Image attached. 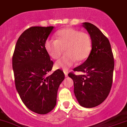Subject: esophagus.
<instances>
[{
  "instance_id": "34e87169",
  "label": "esophagus",
  "mask_w": 127,
  "mask_h": 127,
  "mask_svg": "<svg viewBox=\"0 0 127 127\" xmlns=\"http://www.w3.org/2000/svg\"><path fill=\"white\" fill-rule=\"evenodd\" d=\"M64 74H65V76L67 77L68 76V71H67V70H64Z\"/></svg>"
}]
</instances>
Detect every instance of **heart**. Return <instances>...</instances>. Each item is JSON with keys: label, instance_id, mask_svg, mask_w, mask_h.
<instances>
[{"label": "heart", "instance_id": "obj_1", "mask_svg": "<svg viewBox=\"0 0 127 127\" xmlns=\"http://www.w3.org/2000/svg\"><path fill=\"white\" fill-rule=\"evenodd\" d=\"M56 39H48L45 44L48 54L54 60L65 55L55 64L56 68L67 70L75 61H84L89 57L92 50V41L86 32L74 28H65L56 33Z\"/></svg>", "mask_w": 127, "mask_h": 127}]
</instances>
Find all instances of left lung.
Wrapping results in <instances>:
<instances>
[{
  "instance_id": "1",
  "label": "left lung",
  "mask_w": 127,
  "mask_h": 127,
  "mask_svg": "<svg viewBox=\"0 0 127 127\" xmlns=\"http://www.w3.org/2000/svg\"><path fill=\"white\" fill-rule=\"evenodd\" d=\"M92 41L90 55L74 71L82 75L69 73L74 81V95L81 106L93 108L101 104L108 96L113 82L114 59L108 39L96 26L82 23Z\"/></svg>"
}]
</instances>
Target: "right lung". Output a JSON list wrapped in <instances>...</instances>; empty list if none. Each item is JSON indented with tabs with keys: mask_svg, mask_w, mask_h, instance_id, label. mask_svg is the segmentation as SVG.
Instances as JSON below:
<instances>
[{
	"mask_svg": "<svg viewBox=\"0 0 127 127\" xmlns=\"http://www.w3.org/2000/svg\"><path fill=\"white\" fill-rule=\"evenodd\" d=\"M54 26H34L17 41L12 69L17 91L29 110L41 115L50 112L57 103L59 86L65 78L61 70L49 74L53 62L45 44Z\"/></svg>",
	"mask_w": 127,
	"mask_h": 127,
	"instance_id": "obj_1",
	"label": "right lung"
}]
</instances>
